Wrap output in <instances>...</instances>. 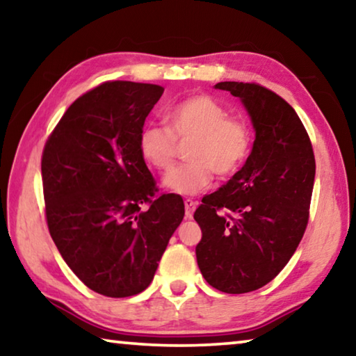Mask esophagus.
<instances>
[{
    "label": "esophagus",
    "mask_w": 356,
    "mask_h": 356,
    "mask_svg": "<svg viewBox=\"0 0 356 356\" xmlns=\"http://www.w3.org/2000/svg\"><path fill=\"white\" fill-rule=\"evenodd\" d=\"M195 207H197V202L191 200V199H186L184 200V208H186V218L192 219V214L195 211Z\"/></svg>",
    "instance_id": "34e87169"
}]
</instances>
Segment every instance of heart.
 Instances as JSON below:
<instances>
[{"label":"heart","instance_id":"b5f03b06","mask_svg":"<svg viewBox=\"0 0 356 356\" xmlns=\"http://www.w3.org/2000/svg\"><path fill=\"white\" fill-rule=\"evenodd\" d=\"M165 127L145 126L138 134V153L154 170L165 172L177 156V143H188L189 162L168 172L162 186L178 195H195L213 181V173L229 178L250 153V131L241 120L207 95L191 96L165 113Z\"/></svg>","mask_w":356,"mask_h":356}]
</instances>
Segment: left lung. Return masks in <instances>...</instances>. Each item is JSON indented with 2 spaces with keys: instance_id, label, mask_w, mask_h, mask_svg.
Listing matches in <instances>:
<instances>
[{
  "instance_id": "1",
  "label": "left lung",
  "mask_w": 356,
  "mask_h": 356,
  "mask_svg": "<svg viewBox=\"0 0 356 356\" xmlns=\"http://www.w3.org/2000/svg\"><path fill=\"white\" fill-rule=\"evenodd\" d=\"M246 108L255 131L249 157L219 191L205 195L194 219L202 276L225 293H248L273 281L305 235L316 178L309 136L295 110L255 83L220 81Z\"/></svg>"
}]
</instances>
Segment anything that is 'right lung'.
I'll return each instance as SVG.
<instances>
[{"label":"right lung","mask_w":356,"mask_h":356,"mask_svg":"<svg viewBox=\"0 0 356 356\" xmlns=\"http://www.w3.org/2000/svg\"><path fill=\"white\" fill-rule=\"evenodd\" d=\"M162 92L159 85L106 81L66 110L44 148L50 235L75 276L112 298L148 287L184 218L179 195L154 199L138 153V134Z\"/></svg>","instance_id":"1"}]
</instances>
